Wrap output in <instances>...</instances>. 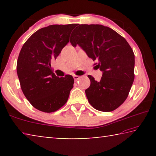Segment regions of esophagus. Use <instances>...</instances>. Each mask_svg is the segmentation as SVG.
I'll return each instance as SVG.
<instances>
[{
    "instance_id": "esophagus-1",
    "label": "esophagus",
    "mask_w": 156,
    "mask_h": 156,
    "mask_svg": "<svg viewBox=\"0 0 156 156\" xmlns=\"http://www.w3.org/2000/svg\"><path fill=\"white\" fill-rule=\"evenodd\" d=\"M80 76H76V75H74L73 76V78H74V80L75 81H77V80H78L79 79H80Z\"/></svg>"
}]
</instances>
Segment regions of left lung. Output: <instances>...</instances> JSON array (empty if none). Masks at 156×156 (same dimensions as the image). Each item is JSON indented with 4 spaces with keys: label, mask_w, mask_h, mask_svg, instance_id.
I'll return each mask as SVG.
<instances>
[{
    "label": "left lung",
    "mask_w": 156,
    "mask_h": 156,
    "mask_svg": "<svg viewBox=\"0 0 156 156\" xmlns=\"http://www.w3.org/2000/svg\"><path fill=\"white\" fill-rule=\"evenodd\" d=\"M70 37L73 47L79 45L102 72L100 81L88 76L91 84L85 90L89 102L101 112H112L128 96L134 80L135 56L125 38L101 25H77Z\"/></svg>",
    "instance_id": "1"
}]
</instances>
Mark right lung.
I'll return each instance as SVG.
<instances>
[{"label": "right lung", "mask_w": 156, "mask_h": 156, "mask_svg": "<svg viewBox=\"0 0 156 156\" xmlns=\"http://www.w3.org/2000/svg\"><path fill=\"white\" fill-rule=\"evenodd\" d=\"M76 24L52 25L33 34L21 49L17 74L26 98L34 107L46 113L56 112L67 102L74 80L72 76L59 78L51 62L69 41Z\"/></svg>", "instance_id": "obj_1"}]
</instances>
